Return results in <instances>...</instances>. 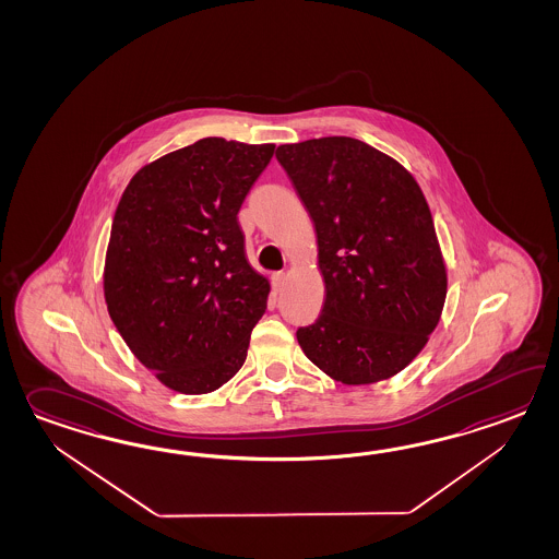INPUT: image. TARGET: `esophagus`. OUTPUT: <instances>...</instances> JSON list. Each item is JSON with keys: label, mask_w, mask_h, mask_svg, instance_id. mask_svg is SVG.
<instances>
[{"label": "esophagus", "mask_w": 559, "mask_h": 559, "mask_svg": "<svg viewBox=\"0 0 559 559\" xmlns=\"http://www.w3.org/2000/svg\"><path fill=\"white\" fill-rule=\"evenodd\" d=\"M271 283H273L274 293H278L285 283V273H274L271 276Z\"/></svg>", "instance_id": "obj_1"}]
</instances>
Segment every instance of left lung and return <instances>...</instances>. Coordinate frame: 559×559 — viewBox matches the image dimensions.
Here are the masks:
<instances>
[{
    "mask_svg": "<svg viewBox=\"0 0 559 559\" xmlns=\"http://www.w3.org/2000/svg\"><path fill=\"white\" fill-rule=\"evenodd\" d=\"M312 218L323 312L297 331L321 371L369 385L403 371L439 323L445 262L421 188L397 160L347 136L276 148Z\"/></svg>",
    "mask_w": 559,
    "mask_h": 559,
    "instance_id": "obj_1",
    "label": "left lung"
}]
</instances>
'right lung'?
I'll return each mask as SVG.
<instances>
[{
    "label": "right lung",
    "instance_id": "add662e5",
    "mask_svg": "<svg viewBox=\"0 0 559 559\" xmlns=\"http://www.w3.org/2000/svg\"><path fill=\"white\" fill-rule=\"evenodd\" d=\"M274 144L202 138L134 174L114 214L104 297L158 381L202 395L233 379L271 285L245 254L238 211Z\"/></svg>",
    "mask_w": 559,
    "mask_h": 559
}]
</instances>
